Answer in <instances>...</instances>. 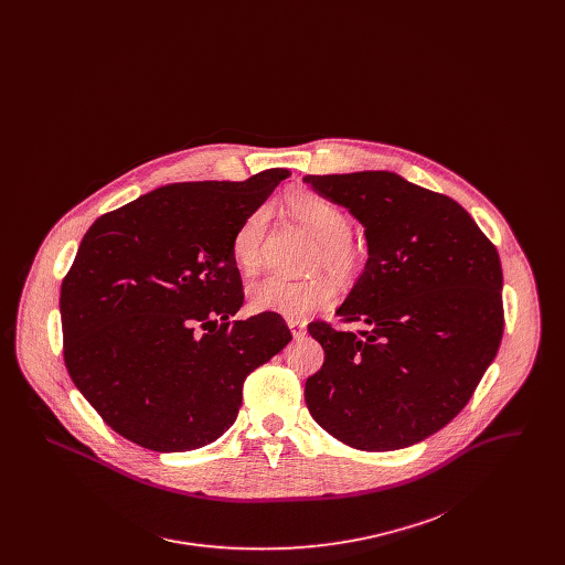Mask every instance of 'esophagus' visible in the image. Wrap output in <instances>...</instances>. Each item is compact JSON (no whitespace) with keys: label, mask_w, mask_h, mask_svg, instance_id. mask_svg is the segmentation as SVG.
<instances>
[{"label":"esophagus","mask_w":565,"mask_h":565,"mask_svg":"<svg viewBox=\"0 0 565 565\" xmlns=\"http://www.w3.org/2000/svg\"><path fill=\"white\" fill-rule=\"evenodd\" d=\"M288 326H290L295 339H302L305 337V332H307V322L305 320H288Z\"/></svg>","instance_id":"1"}]
</instances>
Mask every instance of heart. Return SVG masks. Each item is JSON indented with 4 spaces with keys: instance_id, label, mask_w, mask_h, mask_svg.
<instances>
[{
    "instance_id": "1",
    "label": "heart",
    "mask_w": 565,
    "mask_h": 565,
    "mask_svg": "<svg viewBox=\"0 0 565 565\" xmlns=\"http://www.w3.org/2000/svg\"><path fill=\"white\" fill-rule=\"evenodd\" d=\"M281 212L313 237L309 269L323 267L339 281H353L360 277L366 263V252L351 237L350 214L339 203L316 192H295L286 196ZM265 235V210H256L243 217L231 239V256L237 269L254 273L260 267ZM334 296V284L322 273H313L302 279L269 275L254 281L247 290L252 311L279 313L286 318H302L316 309L328 307Z\"/></svg>"
}]
</instances>
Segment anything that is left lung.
<instances>
[{
	"instance_id": "left-lung-1",
	"label": "left lung",
	"mask_w": 565,
	"mask_h": 565,
	"mask_svg": "<svg viewBox=\"0 0 565 565\" xmlns=\"http://www.w3.org/2000/svg\"><path fill=\"white\" fill-rule=\"evenodd\" d=\"M348 207L369 263L339 307L309 323L323 366L305 403L323 430L360 451H394L445 428L472 398L504 334L495 245L447 194L390 171L307 175Z\"/></svg>"
}]
</instances>
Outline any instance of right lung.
I'll use <instances>...</instances> for the list:
<instances>
[{
  "mask_svg": "<svg viewBox=\"0 0 565 565\" xmlns=\"http://www.w3.org/2000/svg\"><path fill=\"white\" fill-rule=\"evenodd\" d=\"M288 169L152 190L97 217L61 284L63 360L109 428L150 451H192L233 426L243 381L292 341L243 305L231 239Z\"/></svg>",
  "mask_w": 565,
  "mask_h": 565,
  "instance_id": "add662e5",
  "label": "right lung"
}]
</instances>
